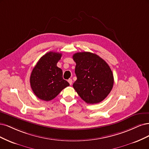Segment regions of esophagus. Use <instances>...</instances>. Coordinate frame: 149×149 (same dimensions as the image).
Listing matches in <instances>:
<instances>
[{
	"label": "esophagus",
	"mask_w": 149,
	"mask_h": 149,
	"mask_svg": "<svg viewBox=\"0 0 149 149\" xmlns=\"http://www.w3.org/2000/svg\"><path fill=\"white\" fill-rule=\"evenodd\" d=\"M68 82H69V84L71 85L72 84V80L70 79H69L68 80Z\"/></svg>",
	"instance_id": "obj_1"
}]
</instances>
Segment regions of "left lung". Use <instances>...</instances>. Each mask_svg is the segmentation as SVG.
<instances>
[{
	"mask_svg": "<svg viewBox=\"0 0 149 149\" xmlns=\"http://www.w3.org/2000/svg\"><path fill=\"white\" fill-rule=\"evenodd\" d=\"M76 66L75 90L86 103H98L113 88L114 77L108 64L98 55L90 52H77L73 55Z\"/></svg>",
	"mask_w": 149,
	"mask_h": 149,
	"instance_id": "left-lung-1",
	"label": "left lung"
}]
</instances>
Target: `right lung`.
I'll list each match as a JSON object with an SVG mask.
<instances>
[{
  "label": "right lung",
  "mask_w": 149,
  "mask_h": 149,
  "mask_svg": "<svg viewBox=\"0 0 149 149\" xmlns=\"http://www.w3.org/2000/svg\"><path fill=\"white\" fill-rule=\"evenodd\" d=\"M61 53L49 52L42 56L33 68L30 75V85L33 93L40 100L50 101L69 86L62 78V70L57 66Z\"/></svg>",
  "instance_id": "add662e5"
}]
</instances>
